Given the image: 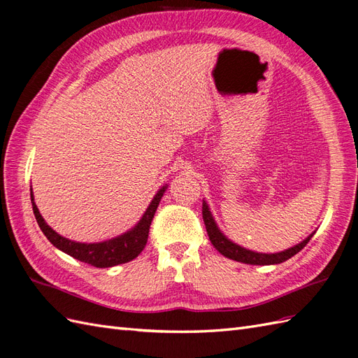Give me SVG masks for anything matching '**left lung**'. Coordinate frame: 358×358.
Masks as SVG:
<instances>
[{"label":"left lung","mask_w":358,"mask_h":358,"mask_svg":"<svg viewBox=\"0 0 358 358\" xmlns=\"http://www.w3.org/2000/svg\"><path fill=\"white\" fill-rule=\"evenodd\" d=\"M201 213H203V221L206 225V231L209 234V239L212 242V245L218 249V251L227 257V258H231L236 259V262H241L245 264H257V266H267V264H279V263H284L287 262L288 258L294 257L297 252H300L303 248L308 245V242L312 239V236L315 234L313 231L308 239L303 241L301 243L292 246L287 251L282 252H278V254H258L254 251H249V249H245L239 245L233 243L231 241L227 239V237L220 231L218 227H216L215 221H213V216L208 208V204L203 200V208H201Z\"/></svg>","instance_id":"left-lung-1"}]
</instances>
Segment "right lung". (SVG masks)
I'll return each instance as SVG.
<instances>
[{"mask_svg":"<svg viewBox=\"0 0 358 358\" xmlns=\"http://www.w3.org/2000/svg\"><path fill=\"white\" fill-rule=\"evenodd\" d=\"M167 187H162L157 194L154 200L150 201L149 208L146 209L142 220L134 227L131 231H127L122 236H117L115 239L100 242V243H80V242H73L66 239V237L59 236L57 231H53L50 227L43 220L40 215L37 206L34 203V197H32V189L31 191V203H32V210H34L37 224L48 237V241L61 249L62 252L69 254L70 257L79 259L86 264H91L94 267L104 268V267H113L117 264H124L131 262L140 252L143 251L146 246L148 236H149V227L152 222L154 215L157 212L158 204L161 201L162 194H164Z\"/></svg>","mask_w":358,"mask_h":358,"instance_id":"obj_1","label":"right lung"}]
</instances>
